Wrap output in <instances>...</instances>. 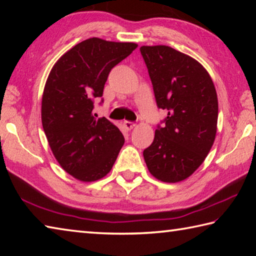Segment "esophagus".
<instances>
[{"mask_svg":"<svg viewBox=\"0 0 256 256\" xmlns=\"http://www.w3.org/2000/svg\"><path fill=\"white\" fill-rule=\"evenodd\" d=\"M123 125H124V128H126V130H132L133 128H136V123H133V122H130V120H125V122L123 123Z\"/></svg>","mask_w":256,"mask_h":256,"instance_id":"1","label":"esophagus"}]
</instances>
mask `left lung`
I'll return each mask as SVG.
<instances>
[{
    "label": "left lung",
    "instance_id": "8db88e82",
    "mask_svg": "<svg viewBox=\"0 0 256 256\" xmlns=\"http://www.w3.org/2000/svg\"><path fill=\"white\" fill-rule=\"evenodd\" d=\"M158 108L167 116L158 124L144 157L156 178L176 183L204 162L214 142L218 98L206 70L170 46H142Z\"/></svg>",
    "mask_w": 256,
    "mask_h": 256
}]
</instances>
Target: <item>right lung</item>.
I'll return each mask as SVG.
<instances>
[{
    "instance_id": "right-lung-1",
    "label": "right lung",
    "mask_w": 256,
    "mask_h": 256,
    "mask_svg": "<svg viewBox=\"0 0 256 256\" xmlns=\"http://www.w3.org/2000/svg\"><path fill=\"white\" fill-rule=\"evenodd\" d=\"M136 47L134 42L89 38L66 52L46 81L42 128L56 160L79 180L106 176L124 144L118 126L105 118L97 120L92 110L112 68Z\"/></svg>"
}]
</instances>
